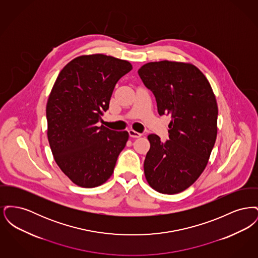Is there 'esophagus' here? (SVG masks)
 Segmentation results:
<instances>
[{
    "label": "esophagus",
    "mask_w": 258,
    "mask_h": 258,
    "mask_svg": "<svg viewBox=\"0 0 258 258\" xmlns=\"http://www.w3.org/2000/svg\"><path fill=\"white\" fill-rule=\"evenodd\" d=\"M128 135H130L131 137H133V138H138V137H140V136L142 135L141 134L135 132L134 130H130V131H128Z\"/></svg>",
    "instance_id": "1"
}]
</instances>
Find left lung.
<instances>
[{
    "label": "left lung",
    "instance_id": "8db88e82",
    "mask_svg": "<svg viewBox=\"0 0 258 258\" xmlns=\"http://www.w3.org/2000/svg\"><path fill=\"white\" fill-rule=\"evenodd\" d=\"M138 74L157 100L160 115L171 117L169 140L148 135L144 161L148 184L176 195L194 184L207 166L218 134V104L206 76L184 61H150Z\"/></svg>",
    "mask_w": 258,
    "mask_h": 258
}]
</instances>
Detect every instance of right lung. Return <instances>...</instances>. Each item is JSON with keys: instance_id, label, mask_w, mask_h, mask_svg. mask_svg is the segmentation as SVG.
Segmentation results:
<instances>
[{"instance_id": "1", "label": "right lung", "mask_w": 258, "mask_h": 258, "mask_svg": "<svg viewBox=\"0 0 258 258\" xmlns=\"http://www.w3.org/2000/svg\"><path fill=\"white\" fill-rule=\"evenodd\" d=\"M132 70L128 61L92 54L74 58L58 75L46 104L47 138L54 160L74 184L96 187L114 171L128 133L97 123L116 83Z\"/></svg>"}]
</instances>
